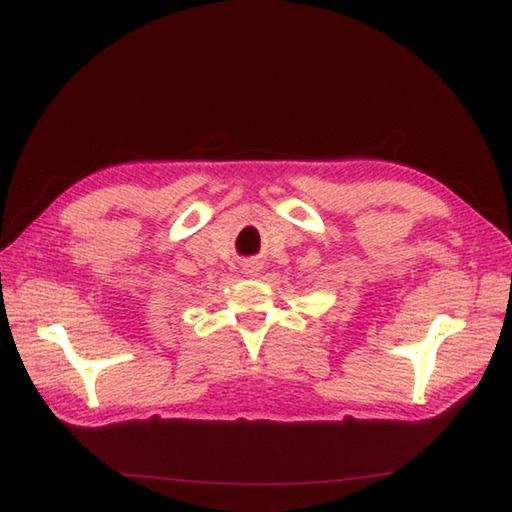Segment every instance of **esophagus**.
<instances>
[{
	"label": "esophagus",
	"instance_id": "esophagus-1",
	"mask_svg": "<svg viewBox=\"0 0 512 512\" xmlns=\"http://www.w3.org/2000/svg\"><path fill=\"white\" fill-rule=\"evenodd\" d=\"M242 268H244L246 275H259V270H262V262H259L257 257H250L242 264Z\"/></svg>",
	"mask_w": 512,
	"mask_h": 512
}]
</instances>
